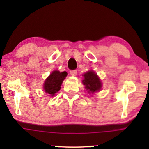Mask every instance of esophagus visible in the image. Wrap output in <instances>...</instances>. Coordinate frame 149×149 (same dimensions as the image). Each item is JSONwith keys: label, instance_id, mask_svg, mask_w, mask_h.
I'll list each match as a JSON object with an SVG mask.
<instances>
[{"label": "esophagus", "instance_id": "esophagus-1", "mask_svg": "<svg viewBox=\"0 0 149 149\" xmlns=\"http://www.w3.org/2000/svg\"><path fill=\"white\" fill-rule=\"evenodd\" d=\"M70 74L71 75V76H76L77 75V70H70Z\"/></svg>", "mask_w": 149, "mask_h": 149}]
</instances>
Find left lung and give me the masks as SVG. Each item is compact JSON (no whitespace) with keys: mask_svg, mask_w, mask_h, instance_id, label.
Wrapping results in <instances>:
<instances>
[{"mask_svg":"<svg viewBox=\"0 0 149 149\" xmlns=\"http://www.w3.org/2000/svg\"><path fill=\"white\" fill-rule=\"evenodd\" d=\"M84 77L83 84L85 85V88L88 90L89 94H93L96 91H100L102 87V83L97 73H94L93 70H89L84 74Z\"/></svg>","mask_w":149,"mask_h":149,"instance_id":"1","label":"left lung"}]
</instances>
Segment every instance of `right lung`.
<instances>
[{
	"label": "right lung",
	"instance_id": "right-lung-1",
	"mask_svg": "<svg viewBox=\"0 0 149 149\" xmlns=\"http://www.w3.org/2000/svg\"><path fill=\"white\" fill-rule=\"evenodd\" d=\"M68 73L65 71L60 72L58 70H55L48 76L44 84V90L46 93L53 97L55 93L58 92L61 89V84Z\"/></svg>",
	"mask_w": 149,
	"mask_h": 149
}]
</instances>
